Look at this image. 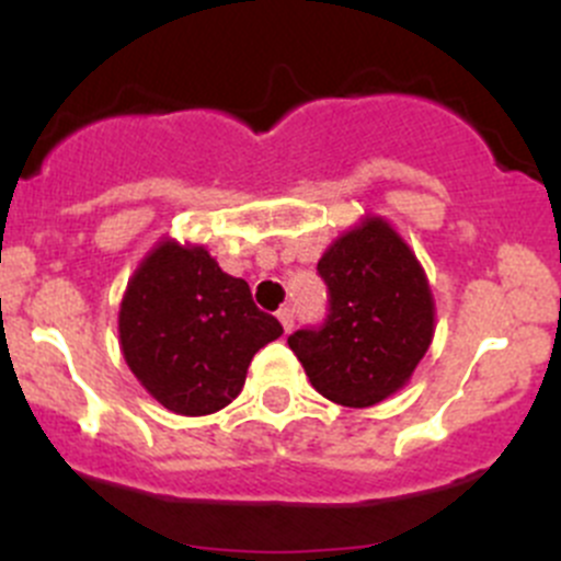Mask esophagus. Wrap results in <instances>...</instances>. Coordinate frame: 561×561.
Segmentation results:
<instances>
[{"label": "esophagus", "instance_id": "1", "mask_svg": "<svg viewBox=\"0 0 561 561\" xmlns=\"http://www.w3.org/2000/svg\"><path fill=\"white\" fill-rule=\"evenodd\" d=\"M276 317H279V322H282V328H285V333H290V328H293V309L290 307H282L279 312H276Z\"/></svg>", "mask_w": 561, "mask_h": 561}]
</instances>
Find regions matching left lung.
I'll list each match as a JSON object with an SVG mask.
<instances>
[{"label": "left lung", "instance_id": "8db88e82", "mask_svg": "<svg viewBox=\"0 0 561 561\" xmlns=\"http://www.w3.org/2000/svg\"><path fill=\"white\" fill-rule=\"evenodd\" d=\"M328 285L320 328L287 336L317 393L371 407L407 386L434 336V298L415 252L380 217L339 236L317 263Z\"/></svg>", "mask_w": 561, "mask_h": 561}]
</instances>
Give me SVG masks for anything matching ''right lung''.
Listing matches in <instances>:
<instances>
[{"instance_id":"right-lung-1","label":"right lung","mask_w":561,"mask_h":561,"mask_svg":"<svg viewBox=\"0 0 561 561\" xmlns=\"http://www.w3.org/2000/svg\"><path fill=\"white\" fill-rule=\"evenodd\" d=\"M282 336L244 279L203 247L160 241L127 282L118 342L133 375L175 415H211L241 393L254 353Z\"/></svg>"}]
</instances>
